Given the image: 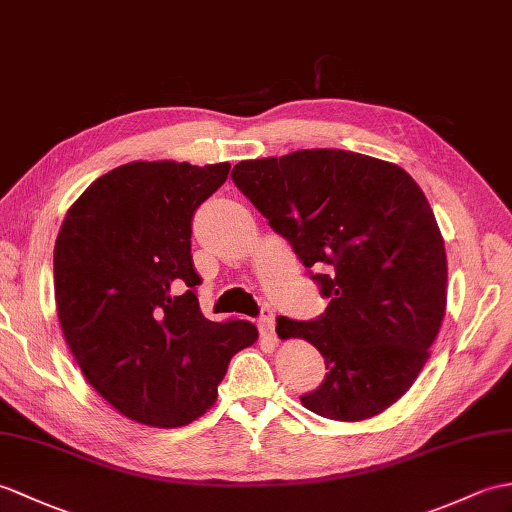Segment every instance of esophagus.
I'll list each match as a JSON object with an SVG mask.
<instances>
[{
    "mask_svg": "<svg viewBox=\"0 0 512 512\" xmlns=\"http://www.w3.org/2000/svg\"><path fill=\"white\" fill-rule=\"evenodd\" d=\"M257 327H259V334L264 338H270V340L277 338L275 336V314H272L270 307H264V310H261Z\"/></svg>",
    "mask_w": 512,
    "mask_h": 512,
    "instance_id": "obj_1",
    "label": "esophagus"
}]
</instances>
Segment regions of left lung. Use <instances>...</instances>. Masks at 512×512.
<instances>
[{"instance_id":"1","label":"left lung","mask_w":512,"mask_h":512,"mask_svg":"<svg viewBox=\"0 0 512 512\" xmlns=\"http://www.w3.org/2000/svg\"><path fill=\"white\" fill-rule=\"evenodd\" d=\"M233 183L281 233L329 299L316 320L277 318L325 358L301 397L320 417L364 421L401 399L430 358L447 305V255L421 187L399 165L349 150L240 161Z\"/></svg>"}]
</instances>
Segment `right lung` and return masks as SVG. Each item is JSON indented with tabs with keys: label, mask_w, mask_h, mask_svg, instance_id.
<instances>
[{
	"label": "right lung",
	"mask_w": 512,
	"mask_h": 512,
	"mask_svg": "<svg viewBox=\"0 0 512 512\" xmlns=\"http://www.w3.org/2000/svg\"><path fill=\"white\" fill-rule=\"evenodd\" d=\"M231 165L133 161L93 181L54 246L56 312L95 392L130 421L181 427L218 397L233 355L257 340L248 320L200 312L194 211Z\"/></svg>",
	"instance_id": "obj_1"
}]
</instances>
